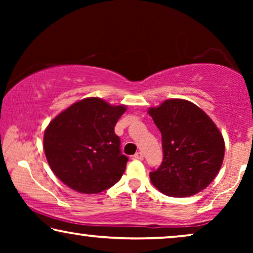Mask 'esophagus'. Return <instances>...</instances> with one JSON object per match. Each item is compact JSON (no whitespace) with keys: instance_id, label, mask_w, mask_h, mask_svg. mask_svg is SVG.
I'll return each mask as SVG.
<instances>
[{"instance_id":"esophagus-1","label":"esophagus","mask_w":253,"mask_h":253,"mask_svg":"<svg viewBox=\"0 0 253 253\" xmlns=\"http://www.w3.org/2000/svg\"><path fill=\"white\" fill-rule=\"evenodd\" d=\"M134 159H137V160H143L144 159L143 152H137V153L134 154Z\"/></svg>"}]
</instances>
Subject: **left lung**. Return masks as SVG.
Listing matches in <instances>:
<instances>
[{
  "label": "left lung",
  "mask_w": 253,
  "mask_h": 253,
  "mask_svg": "<svg viewBox=\"0 0 253 253\" xmlns=\"http://www.w3.org/2000/svg\"><path fill=\"white\" fill-rule=\"evenodd\" d=\"M162 136L164 159L150 172L152 184L170 197H189L209 186L222 166L224 140L195 103L169 99L148 109Z\"/></svg>",
  "instance_id": "obj_1"
}]
</instances>
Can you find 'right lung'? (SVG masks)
<instances>
[{"label":"right lung","mask_w":253,"mask_h":253,"mask_svg":"<svg viewBox=\"0 0 253 253\" xmlns=\"http://www.w3.org/2000/svg\"><path fill=\"white\" fill-rule=\"evenodd\" d=\"M126 107L100 98L75 102L44 130L43 150L57 178L75 191L99 193L122 177L127 157L114 127Z\"/></svg>","instance_id":"obj_1"}]
</instances>
